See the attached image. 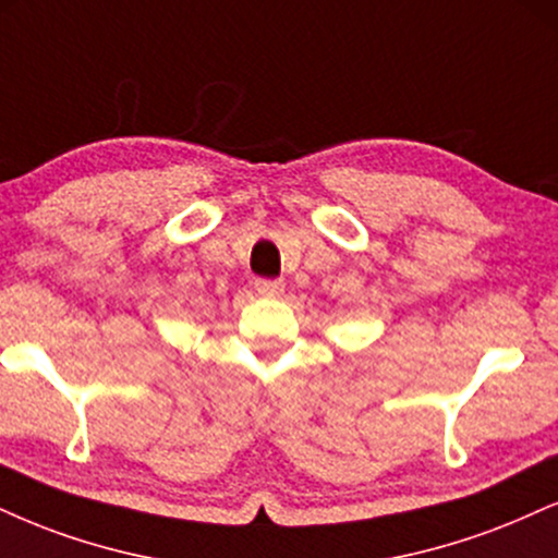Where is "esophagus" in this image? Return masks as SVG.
<instances>
[{
    "label": "esophagus",
    "instance_id": "1",
    "mask_svg": "<svg viewBox=\"0 0 558 558\" xmlns=\"http://www.w3.org/2000/svg\"><path fill=\"white\" fill-rule=\"evenodd\" d=\"M254 288H257V293H262V296H280V293L286 291V283H283V280L259 278L257 283H254Z\"/></svg>",
    "mask_w": 558,
    "mask_h": 558
}]
</instances>
